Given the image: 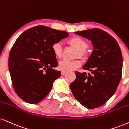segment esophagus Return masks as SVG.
I'll use <instances>...</instances> for the list:
<instances>
[{
    "label": "esophagus",
    "instance_id": "1",
    "mask_svg": "<svg viewBox=\"0 0 129 129\" xmlns=\"http://www.w3.org/2000/svg\"><path fill=\"white\" fill-rule=\"evenodd\" d=\"M66 74V71H61V74L62 75H64V74Z\"/></svg>",
    "mask_w": 129,
    "mask_h": 129
}]
</instances>
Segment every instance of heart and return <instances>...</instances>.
<instances>
[{
    "mask_svg": "<svg viewBox=\"0 0 129 129\" xmlns=\"http://www.w3.org/2000/svg\"><path fill=\"white\" fill-rule=\"evenodd\" d=\"M69 43L78 49L77 56L83 57L86 55V48L88 47V43L82 37L75 36L69 40ZM52 49L54 55L56 58H59L62 55V47L59 43H55L52 45ZM82 62L79 59L74 60H68L63 59L60 60L58 64V69L62 71H73L81 66Z\"/></svg>",
    "mask_w": 129,
    "mask_h": 129,
    "instance_id": "b5f03b06",
    "label": "heart"
}]
</instances>
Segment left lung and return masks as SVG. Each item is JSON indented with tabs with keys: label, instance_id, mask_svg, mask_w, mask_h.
I'll return each mask as SVG.
<instances>
[{
	"label": "left lung",
	"instance_id": "1",
	"mask_svg": "<svg viewBox=\"0 0 129 129\" xmlns=\"http://www.w3.org/2000/svg\"><path fill=\"white\" fill-rule=\"evenodd\" d=\"M91 41L92 53L82 67L91 71L76 72V78L70 85L74 97L88 109L99 108L114 95L121 79L122 53L117 41L100 29L76 32Z\"/></svg>",
	"mask_w": 129,
	"mask_h": 129
}]
</instances>
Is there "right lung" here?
Instances as JSON below:
<instances>
[{
	"label": "right lung",
	"instance_id": "add662e5",
	"mask_svg": "<svg viewBox=\"0 0 129 129\" xmlns=\"http://www.w3.org/2000/svg\"><path fill=\"white\" fill-rule=\"evenodd\" d=\"M66 31L37 26L22 33L11 49L8 67L12 86L24 102L40 103L60 76L52 46L69 37Z\"/></svg>",
	"mask_w": 129,
	"mask_h": 129
}]
</instances>
